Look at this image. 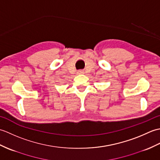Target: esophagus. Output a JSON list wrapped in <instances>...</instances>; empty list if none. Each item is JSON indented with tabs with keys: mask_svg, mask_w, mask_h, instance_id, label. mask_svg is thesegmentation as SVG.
<instances>
[{
	"mask_svg": "<svg viewBox=\"0 0 160 160\" xmlns=\"http://www.w3.org/2000/svg\"><path fill=\"white\" fill-rule=\"evenodd\" d=\"M77 73L79 74V75L83 74V73H84V71H82V70H78V71H77Z\"/></svg>",
	"mask_w": 160,
	"mask_h": 160,
	"instance_id": "obj_1",
	"label": "esophagus"
}]
</instances>
